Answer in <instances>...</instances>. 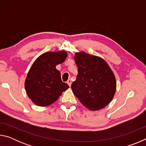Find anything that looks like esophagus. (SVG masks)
Listing matches in <instances>:
<instances>
[{
  "instance_id": "esophagus-1",
  "label": "esophagus",
  "mask_w": 146,
  "mask_h": 146,
  "mask_svg": "<svg viewBox=\"0 0 146 146\" xmlns=\"http://www.w3.org/2000/svg\"><path fill=\"white\" fill-rule=\"evenodd\" d=\"M67 84L69 85V86L70 87L71 85V80H70V79H68V81H67Z\"/></svg>"
}]
</instances>
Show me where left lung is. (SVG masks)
I'll return each mask as SVG.
<instances>
[{
	"mask_svg": "<svg viewBox=\"0 0 146 146\" xmlns=\"http://www.w3.org/2000/svg\"><path fill=\"white\" fill-rule=\"evenodd\" d=\"M76 79L73 92L82 104L91 111L100 110L110 103L116 91L115 77L105 60L85 52L76 53Z\"/></svg>",
	"mask_w": 146,
	"mask_h": 146,
	"instance_id": "8db88e82",
	"label": "left lung"
}]
</instances>
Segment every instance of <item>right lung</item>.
<instances>
[{"instance_id":"obj_1","label":"right lung","mask_w":146,"mask_h":146,"mask_svg":"<svg viewBox=\"0 0 146 146\" xmlns=\"http://www.w3.org/2000/svg\"><path fill=\"white\" fill-rule=\"evenodd\" d=\"M66 51L47 52L35 61L25 81V89L29 98L39 106H47L57 100L69 88L61 80L56 66L67 57Z\"/></svg>"}]
</instances>
